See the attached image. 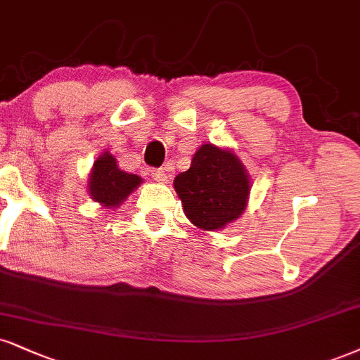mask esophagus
Here are the masks:
<instances>
[{"instance_id": "34e87169", "label": "esophagus", "mask_w": 360, "mask_h": 360, "mask_svg": "<svg viewBox=\"0 0 360 360\" xmlns=\"http://www.w3.org/2000/svg\"><path fill=\"white\" fill-rule=\"evenodd\" d=\"M152 176H153V180L160 181V184H167L168 181V173L163 170H152Z\"/></svg>"}]
</instances>
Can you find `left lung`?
I'll use <instances>...</instances> for the list:
<instances>
[{
	"instance_id": "8db88e82",
	"label": "left lung",
	"mask_w": 360,
	"mask_h": 360,
	"mask_svg": "<svg viewBox=\"0 0 360 360\" xmlns=\"http://www.w3.org/2000/svg\"><path fill=\"white\" fill-rule=\"evenodd\" d=\"M173 187L195 227L217 232L243 214L252 181L233 150L203 143L195 152L188 170L175 176Z\"/></svg>"
}]
</instances>
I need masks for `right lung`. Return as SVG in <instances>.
<instances>
[{
  "label": "right lung",
  "instance_id": "add662e5",
  "mask_svg": "<svg viewBox=\"0 0 360 360\" xmlns=\"http://www.w3.org/2000/svg\"><path fill=\"white\" fill-rule=\"evenodd\" d=\"M141 176L127 173L118 167L117 158L110 152L100 155L88 175V193L91 200L105 208H118L133 190L139 188Z\"/></svg>",
  "mask_w": 360,
  "mask_h": 360
}]
</instances>
